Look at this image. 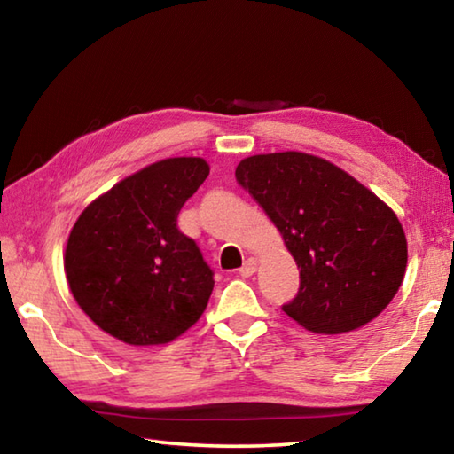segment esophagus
<instances>
[{"label": "esophagus", "instance_id": "esophagus-1", "mask_svg": "<svg viewBox=\"0 0 454 454\" xmlns=\"http://www.w3.org/2000/svg\"><path fill=\"white\" fill-rule=\"evenodd\" d=\"M256 270H258V262L254 258H250V260H246L244 266L240 268V276H242V278H250V276L254 274Z\"/></svg>", "mask_w": 454, "mask_h": 454}]
</instances>
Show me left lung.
Returning a JSON list of instances; mask_svg holds the SVG:
<instances>
[{
	"label": "left lung",
	"instance_id": "8db88e82",
	"mask_svg": "<svg viewBox=\"0 0 454 454\" xmlns=\"http://www.w3.org/2000/svg\"><path fill=\"white\" fill-rule=\"evenodd\" d=\"M236 180L262 206L301 268L282 310L306 330L342 334L379 317L401 288L406 236L374 192L304 152L244 158Z\"/></svg>",
	"mask_w": 454,
	"mask_h": 454
}]
</instances>
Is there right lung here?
Wrapping results in <instances>:
<instances>
[{"label": "right lung", "instance_id": "obj_1", "mask_svg": "<svg viewBox=\"0 0 454 454\" xmlns=\"http://www.w3.org/2000/svg\"><path fill=\"white\" fill-rule=\"evenodd\" d=\"M202 158H166L98 196L67 236L64 270L94 325L134 347L172 342L208 306L214 278L178 212L208 178Z\"/></svg>", "mask_w": 454, "mask_h": 454}]
</instances>
